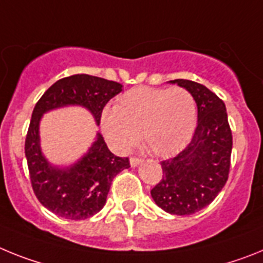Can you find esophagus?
<instances>
[{
	"label": "esophagus",
	"instance_id": "34e87169",
	"mask_svg": "<svg viewBox=\"0 0 263 263\" xmlns=\"http://www.w3.org/2000/svg\"><path fill=\"white\" fill-rule=\"evenodd\" d=\"M141 161H143V159H140V157H131V159H129V164H131V166H134V168L135 166H138Z\"/></svg>",
	"mask_w": 263,
	"mask_h": 263
}]
</instances>
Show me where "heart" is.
Instances as JSON below:
<instances>
[{"label":"heart","mask_w":263,"mask_h":263,"mask_svg":"<svg viewBox=\"0 0 263 263\" xmlns=\"http://www.w3.org/2000/svg\"><path fill=\"white\" fill-rule=\"evenodd\" d=\"M197 124L195 98L182 87L140 86L120 95L116 106L104 107L100 128L119 152L141 140L157 156H171L188 143Z\"/></svg>","instance_id":"b5f03b06"}]
</instances>
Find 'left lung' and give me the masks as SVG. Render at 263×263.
<instances>
[{"instance_id": "8db88e82", "label": "left lung", "mask_w": 263, "mask_h": 263, "mask_svg": "<svg viewBox=\"0 0 263 263\" xmlns=\"http://www.w3.org/2000/svg\"><path fill=\"white\" fill-rule=\"evenodd\" d=\"M197 104V127L189 144L161 161L163 177L151 196L163 211L188 216L204 209L225 186L230 170L233 138L225 103L202 84L175 79Z\"/></svg>"}]
</instances>
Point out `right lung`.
<instances>
[{"label":"right lung","mask_w":263,"mask_h":263,"mask_svg":"<svg viewBox=\"0 0 263 263\" xmlns=\"http://www.w3.org/2000/svg\"><path fill=\"white\" fill-rule=\"evenodd\" d=\"M122 87L118 82L77 74L57 81L36 102L25 140V155L36 198L57 216L86 220L97 214L106 204L114 177L128 168L129 160L115 156L98 132L97 140L77 163L63 168L51 165L41 151L40 123L43 114L61 107L82 106L99 124L104 106Z\"/></svg>","instance_id":"right-lung-1"}]
</instances>
